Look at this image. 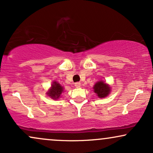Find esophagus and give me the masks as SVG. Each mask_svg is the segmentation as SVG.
I'll use <instances>...</instances> for the list:
<instances>
[{
    "mask_svg": "<svg viewBox=\"0 0 153 153\" xmlns=\"http://www.w3.org/2000/svg\"><path fill=\"white\" fill-rule=\"evenodd\" d=\"M75 86L76 87V88H79V87H80V82H75Z\"/></svg>",
    "mask_w": 153,
    "mask_h": 153,
    "instance_id": "obj_1",
    "label": "esophagus"
}]
</instances>
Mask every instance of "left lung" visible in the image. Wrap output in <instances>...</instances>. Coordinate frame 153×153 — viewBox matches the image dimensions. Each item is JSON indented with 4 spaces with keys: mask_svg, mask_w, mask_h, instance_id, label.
<instances>
[{
    "mask_svg": "<svg viewBox=\"0 0 153 153\" xmlns=\"http://www.w3.org/2000/svg\"><path fill=\"white\" fill-rule=\"evenodd\" d=\"M94 92L97 94L99 98H104L109 94L110 88L103 81L96 82L94 87Z\"/></svg>",
    "mask_w": 153,
    "mask_h": 153,
    "instance_id": "left-lung-1",
    "label": "left lung"
}]
</instances>
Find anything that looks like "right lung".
Listing matches in <instances>:
<instances>
[{"label": "right lung", "mask_w": 153, "mask_h": 153, "mask_svg": "<svg viewBox=\"0 0 153 153\" xmlns=\"http://www.w3.org/2000/svg\"><path fill=\"white\" fill-rule=\"evenodd\" d=\"M63 91V87L60 85V84L58 83L57 82H52V85L51 88L49 91V92H47V95H48L50 97L52 98V99H59V97L60 96L61 94Z\"/></svg>", "instance_id": "right-lung-1"}]
</instances>
